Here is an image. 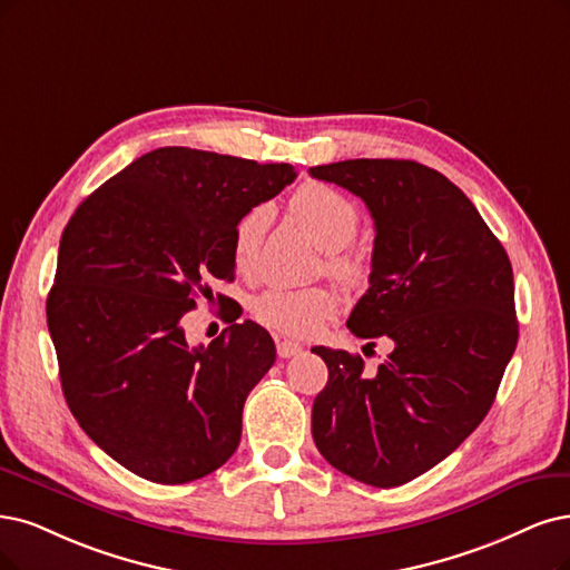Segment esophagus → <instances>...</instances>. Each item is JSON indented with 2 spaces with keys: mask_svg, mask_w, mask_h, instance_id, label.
Wrapping results in <instances>:
<instances>
[{
  "mask_svg": "<svg viewBox=\"0 0 570 570\" xmlns=\"http://www.w3.org/2000/svg\"><path fill=\"white\" fill-rule=\"evenodd\" d=\"M303 352V347L298 345V343H293V341H277V354L282 356V360H291V356H296V354H301Z\"/></svg>",
  "mask_w": 570,
  "mask_h": 570,
  "instance_id": "34e87169",
  "label": "esophagus"
}]
</instances>
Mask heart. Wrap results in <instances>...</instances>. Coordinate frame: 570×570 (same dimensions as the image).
<instances>
[{
    "label": "heart",
    "instance_id": "heart-1",
    "mask_svg": "<svg viewBox=\"0 0 570 570\" xmlns=\"http://www.w3.org/2000/svg\"><path fill=\"white\" fill-rule=\"evenodd\" d=\"M288 208L307 235L328 250L326 267L331 274L350 284L364 277L362 261L341 253L360 227V210L343 193L324 183H307L291 197ZM269 223L272 208L267 204L248 208L237 220L232 232V263L237 272L248 274L256 269ZM250 309L263 326L291 338H307L333 317L338 309V298L326 286L267 288L253 301Z\"/></svg>",
    "mask_w": 570,
    "mask_h": 570
}]
</instances>
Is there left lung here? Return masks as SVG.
Segmentation results:
<instances>
[{"label": "left lung", "mask_w": 570, "mask_h": 570, "mask_svg": "<svg viewBox=\"0 0 570 570\" xmlns=\"http://www.w3.org/2000/svg\"><path fill=\"white\" fill-rule=\"evenodd\" d=\"M309 174L371 210V286L347 328L394 347L375 373L360 354L312 350L328 366L312 406L314 444L356 481L402 487L451 455L493 406L519 338L512 263L465 193L430 166L347 159Z\"/></svg>", "instance_id": "1"}]
</instances>
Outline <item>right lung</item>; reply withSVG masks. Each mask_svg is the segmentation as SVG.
<instances>
[{
  "label": "right lung",
  "instance_id": "1",
  "mask_svg": "<svg viewBox=\"0 0 570 570\" xmlns=\"http://www.w3.org/2000/svg\"><path fill=\"white\" fill-rule=\"evenodd\" d=\"M293 178L291 164L159 147L102 183L62 229L47 298L60 385L79 428L121 468L174 487L237 451L274 341L246 320L189 347L183 317L208 279H235L237 220Z\"/></svg>",
  "mask_w": 570,
  "mask_h": 570
}]
</instances>
